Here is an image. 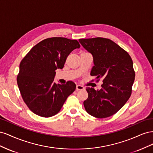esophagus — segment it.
Wrapping results in <instances>:
<instances>
[{
    "label": "esophagus",
    "instance_id": "34e87169",
    "mask_svg": "<svg viewBox=\"0 0 153 153\" xmlns=\"http://www.w3.org/2000/svg\"><path fill=\"white\" fill-rule=\"evenodd\" d=\"M76 88V90H83L85 89V87L84 86L80 85H77Z\"/></svg>",
    "mask_w": 153,
    "mask_h": 153
}]
</instances>
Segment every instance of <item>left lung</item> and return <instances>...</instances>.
<instances>
[{
    "label": "left lung",
    "instance_id": "8db88e82",
    "mask_svg": "<svg viewBox=\"0 0 153 153\" xmlns=\"http://www.w3.org/2000/svg\"><path fill=\"white\" fill-rule=\"evenodd\" d=\"M79 41L93 56L94 66L91 75L96 76V82L103 79L100 90L87 87L85 110L97 118L112 116L131 96L135 76L132 59L126 50L109 39L94 38Z\"/></svg>",
    "mask_w": 153,
    "mask_h": 153
}]
</instances>
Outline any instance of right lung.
Returning <instances> with one entry per match:
<instances>
[{
  "label": "right lung",
  "instance_id": "add662e5",
  "mask_svg": "<svg viewBox=\"0 0 153 153\" xmlns=\"http://www.w3.org/2000/svg\"><path fill=\"white\" fill-rule=\"evenodd\" d=\"M80 45L77 40L61 37L43 39L22 60L17 84L22 99L35 114L50 117L61 110L76 89L71 81L55 84V70L62 69L69 54Z\"/></svg>",
  "mask_w": 153,
  "mask_h": 153
}]
</instances>
